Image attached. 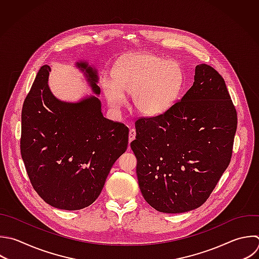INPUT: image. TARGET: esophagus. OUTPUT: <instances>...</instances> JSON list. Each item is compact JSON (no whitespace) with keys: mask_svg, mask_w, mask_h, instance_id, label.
I'll use <instances>...</instances> for the list:
<instances>
[{"mask_svg":"<svg viewBox=\"0 0 259 259\" xmlns=\"http://www.w3.org/2000/svg\"><path fill=\"white\" fill-rule=\"evenodd\" d=\"M136 139V130L135 128H131L130 130V135H128V141H130V143L132 142V141H134Z\"/></svg>","mask_w":259,"mask_h":259,"instance_id":"obj_1","label":"esophagus"}]
</instances>
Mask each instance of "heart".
Returning <instances> with one entry per match:
<instances>
[{
    "instance_id": "b5f03b06",
    "label": "heart",
    "mask_w": 259,
    "mask_h": 259,
    "mask_svg": "<svg viewBox=\"0 0 259 259\" xmlns=\"http://www.w3.org/2000/svg\"><path fill=\"white\" fill-rule=\"evenodd\" d=\"M112 81L102 85L112 108L118 109L124 104V92L133 95L138 112L157 117L176 103L184 85V74L175 62L153 54L137 53L121 58L115 64Z\"/></svg>"
}]
</instances>
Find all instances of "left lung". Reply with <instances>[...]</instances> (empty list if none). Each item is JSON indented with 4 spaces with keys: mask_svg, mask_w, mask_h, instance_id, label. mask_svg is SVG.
Wrapping results in <instances>:
<instances>
[{
    "mask_svg": "<svg viewBox=\"0 0 259 259\" xmlns=\"http://www.w3.org/2000/svg\"><path fill=\"white\" fill-rule=\"evenodd\" d=\"M236 128L224 79L210 66L197 65L180 101L163 115L136 121L131 148L145 200L167 213L199 207L230 164Z\"/></svg>",
    "mask_w": 259,
    "mask_h": 259,
    "instance_id": "8db88e82",
    "label": "left lung"
}]
</instances>
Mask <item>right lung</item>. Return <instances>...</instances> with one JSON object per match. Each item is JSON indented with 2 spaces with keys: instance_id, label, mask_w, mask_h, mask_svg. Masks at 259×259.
I'll list each match as a JSON object with an SVG mask.
<instances>
[{
  "instance_id": "obj_1",
  "label": "right lung",
  "mask_w": 259,
  "mask_h": 259,
  "mask_svg": "<svg viewBox=\"0 0 259 259\" xmlns=\"http://www.w3.org/2000/svg\"><path fill=\"white\" fill-rule=\"evenodd\" d=\"M95 95L97 70L78 62ZM51 67L38 71L21 115V156L38 195L54 207L77 210L92 204L114 162L128 144V128L105 118L97 96L78 102L58 99L50 89Z\"/></svg>"
}]
</instances>
